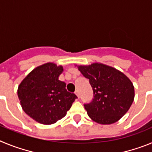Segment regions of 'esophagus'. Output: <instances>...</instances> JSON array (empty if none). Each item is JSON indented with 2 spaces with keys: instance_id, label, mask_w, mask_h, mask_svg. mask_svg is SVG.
Returning a JSON list of instances; mask_svg holds the SVG:
<instances>
[{
  "instance_id": "esophagus-1",
  "label": "esophagus",
  "mask_w": 152,
  "mask_h": 152,
  "mask_svg": "<svg viewBox=\"0 0 152 152\" xmlns=\"http://www.w3.org/2000/svg\"><path fill=\"white\" fill-rule=\"evenodd\" d=\"M75 94H76V96H77V98L80 97V96H79V93H78V91H76V92H75Z\"/></svg>"
}]
</instances>
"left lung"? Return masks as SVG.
<instances>
[{
  "mask_svg": "<svg viewBox=\"0 0 152 152\" xmlns=\"http://www.w3.org/2000/svg\"><path fill=\"white\" fill-rule=\"evenodd\" d=\"M84 77L89 79L94 99L84 104L88 115L99 124L119 121L129 110L135 97L134 86L126 75L102 63L75 65Z\"/></svg>",
  "mask_w": 152,
  "mask_h": 152,
  "instance_id": "left-lung-1",
  "label": "left lung"
}]
</instances>
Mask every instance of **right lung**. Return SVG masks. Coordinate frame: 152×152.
Segmentation results:
<instances>
[{
    "label": "right lung",
    "instance_id": "obj_1",
    "mask_svg": "<svg viewBox=\"0 0 152 152\" xmlns=\"http://www.w3.org/2000/svg\"><path fill=\"white\" fill-rule=\"evenodd\" d=\"M63 67L48 62L35 68L21 81L17 95L23 111L37 123H56L62 119L77 98L58 80Z\"/></svg>",
    "mask_w": 152,
    "mask_h": 152
}]
</instances>
